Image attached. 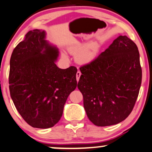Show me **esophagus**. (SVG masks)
<instances>
[{
  "mask_svg": "<svg viewBox=\"0 0 152 152\" xmlns=\"http://www.w3.org/2000/svg\"><path fill=\"white\" fill-rule=\"evenodd\" d=\"M80 76H81V73H80V71H78L77 73H76V80H77V81L79 80V78H80Z\"/></svg>",
  "mask_w": 152,
  "mask_h": 152,
  "instance_id": "obj_1",
  "label": "esophagus"
}]
</instances>
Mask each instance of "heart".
I'll return each mask as SVG.
<instances>
[{
	"instance_id": "b5f03b06",
	"label": "heart",
	"mask_w": 152,
	"mask_h": 152,
	"mask_svg": "<svg viewBox=\"0 0 152 152\" xmlns=\"http://www.w3.org/2000/svg\"><path fill=\"white\" fill-rule=\"evenodd\" d=\"M69 52L75 56L76 62L80 64H87L94 60L99 50V45L96 42H83L71 46L68 48ZM62 57L64 60L68 56L64 52L62 53Z\"/></svg>"
}]
</instances>
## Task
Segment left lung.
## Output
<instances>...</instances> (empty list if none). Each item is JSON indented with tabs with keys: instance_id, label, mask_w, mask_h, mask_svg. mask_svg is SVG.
Segmentation results:
<instances>
[{
	"instance_id": "left-lung-1",
	"label": "left lung",
	"mask_w": 152,
	"mask_h": 152,
	"mask_svg": "<svg viewBox=\"0 0 152 152\" xmlns=\"http://www.w3.org/2000/svg\"><path fill=\"white\" fill-rule=\"evenodd\" d=\"M80 70L78 88L89 120L98 126L124 120L134 107L142 82L136 44L126 35H120Z\"/></svg>"
}]
</instances>
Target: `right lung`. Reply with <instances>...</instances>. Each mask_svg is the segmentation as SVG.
<instances>
[{"instance_id": "obj_1", "label": "right lung", "mask_w": 152, "mask_h": 152, "mask_svg": "<svg viewBox=\"0 0 152 152\" xmlns=\"http://www.w3.org/2000/svg\"><path fill=\"white\" fill-rule=\"evenodd\" d=\"M46 32L30 30L14 49L10 62V96L23 119L34 128L59 122L69 95L77 86V69L58 67L59 51Z\"/></svg>"}]
</instances>
